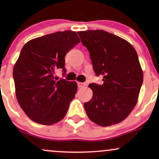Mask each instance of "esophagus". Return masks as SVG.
<instances>
[{
  "label": "esophagus",
  "instance_id": "esophagus-1",
  "mask_svg": "<svg viewBox=\"0 0 159 159\" xmlns=\"http://www.w3.org/2000/svg\"><path fill=\"white\" fill-rule=\"evenodd\" d=\"M86 86V84L85 83H82V82H78V87H79V88H81V87H84Z\"/></svg>",
  "mask_w": 159,
  "mask_h": 159
}]
</instances>
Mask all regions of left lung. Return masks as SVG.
Here are the masks:
<instances>
[{"label":"left lung","instance_id":"obj_1","mask_svg":"<svg viewBox=\"0 0 159 159\" xmlns=\"http://www.w3.org/2000/svg\"><path fill=\"white\" fill-rule=\"evenodd\" d=\"M90 53L94 72L102 84L92 83L93 97L84 104L89 119L101 126L124 120L135 107L143 72L135 49L129 42L102 30L78 32Z\"/></svg>","mask_w":159,"mask_h":159}]
</instances>
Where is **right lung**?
Masks as SVG:
<instances>
[{"label": "right lung", "mask_w": 159, "mask_h": 159, "mask_svg": "<svg viewBox=\"0 0 159 159\" xmlns=\"http://www.w3.org/2000/svg\"><path fill=\"white\" fill-rule=\"evenodd\" d=\"M80 43L75 32H56L30 40L23 46L13 68L18 102L33 121L49 125L66 114L77 92V83L57 81L55 70L65 73V56Z\"/></svg>", "instance_id": "obj_1"}]
</instances>
